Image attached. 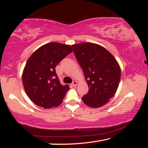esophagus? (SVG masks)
<instances>
[{
	"instance_id": "34e87169",
	"label": "esophagus",
	"mask_w": 148,
	"mask_h": 148,
	"mask_svg": "<svg viewBox=\"0 0 148 148\" xmlns=\"http://www.w3.org/2000/svg\"><path fill=\"white\" fill-rule=\"evenodd\" d=\"M77 82H76V81H74V82L72 83V86H73V87H76V86H77Z\"/></svg>"
}]
</instances>
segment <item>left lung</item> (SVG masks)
<instances>
[{"label":"left lung","mask_w":148,"mask_h":148,"mask_svg":"<svg viewBox=\"0 0 148 148\" xmlns=\"http://www.w3.org/2000/svg\"><path fill=\"white\" fill-rule=\"evenodd\" d=\"M72 47L89 86L82 100L89 107L103 106L117 91L121 78L119 65L107 49L98 44L86 42Z\"/></svg>","instance_id":"left-lung-1"}]
</instances>
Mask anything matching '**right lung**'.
Returning a JSON list of instances; mask_svg holds the SVG:
<instances>
[{
    "label": "right lung",
    "instance_id": "1",
    "mask_svg": "<svg viewBox=\"0 0 148 148\" xmlns=\"http://www.w3.org/2000/svg\"><path fill=\"white\" fill-rule=\"evenodd\" d=\"M72 51L69 45L51 42L41 46L29 57L22 80L27 96L35 104L47 109L62 103L69 86L60 84L56 67Z\"/></svg>",
    "mask_w": 148,
    "mask_h": 148
}]
</instances>
